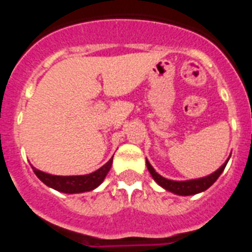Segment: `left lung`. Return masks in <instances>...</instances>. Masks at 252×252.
<instances>
[{
    "label": "left lung",
    "instance_id": "obj_1",
    "mask_svg": "<svg viewBox=\"0 0 252 252\" xmlns=\"http://www.w3.org/2000/svg\"><path fill=\"white\" fill-rule=\"evenodd\" d=\"M230 157H228V159L222 164V166H220L217 170L213 171L212 174H209L203 178H198V179H190V180L166 179V178L161 177L159 173L155 171V169L151 166V164L149 162L148 159H146V166H148V170L150 171L153 179L155 180V182L161 187V188L165 189V190L174 193V194H178V195H193V194H198V193H201V192H204L206 189H208L209 187L215 183L216 180L218 179V177L222 174V171L224 170V168H226L227 162H228V160H230Z\"/></svg>",
    "mask_w": 252,
    "mask_h": 252
}]
</instances>
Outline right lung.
<instances>
[{"label":"right lung","mask_w":252,"mask_h":252,"mask_svg":"<svg viewBox=\"0 0 252 252\" xmlns=\"http://www.w3.org/2000/svg\"><path fill=\"white\" fill-rule=\"evenodd\" d=\"M112 159L113 158H111L103 166H101V168L91 173V174L86 175H69V177L68 175L66 177H63V175H51L34 168V166H31V168H32L34 173L36 174V177L45 186L55 189L58 192L68 193V194H77V193L90 192V190H93V189L101 186L106 175L108 174L111 166H112Z\"/></svg>","instance_id":"right-lung-1"}]
</instances>
